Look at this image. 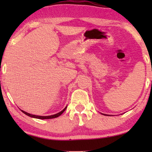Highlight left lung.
Masks as SVG:
<instances>
[{"label":"left lung","instance_id":"8db88e82","mask_svg":"<svg viewBox=\"0 0 152 152\" xmlns=\"http://www.w3.org/2000/svg\"><path fill=\"white\" fill-rule=\"evenodd\" d=\"M104 115H105V114H104Z\"/></svg>","mask_w":152,"mask_h":152}]
</instances>
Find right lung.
Segmentation results:
<instances>
[{"instance_id": "right-lung-1", "label": "right lung", "mask_w": 152, "mask_h": 152, "mask_svg": "<svg viewBox=\"0 0 152 152\" xmlns=\"http://www.w3.org/2000/svg\"><path fill=\"white\" fill-rule=\"evenodd\" d=\"M66 108H67V107H66L65 108H64V109L62 110L61 111H60L59 113H56L55 114V115H48V116H41V115H32V114H30V113H27V112L23 111V110H21V111L23 112V113L26 114V115L30 116V117H32V118H37V119H52V118H57L59 117V115H61L62 113H64V111L66 109Z\"/></svg>"}]
</instances>
